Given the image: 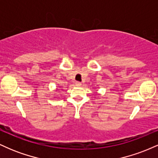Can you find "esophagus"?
<instances>
[{
  "label": "esophagus",
  "instance_id": "obj_1",
  "mask_svg": "<svg viewBox=\"0 0 158 158\" xmlns=\"http://www.w3.org/2000/svg\"><path fill=\"white\" fill-rule=\"evenodd\" d=\"M76 85H77V86H81V83L79 82V81H77V82H76Z\"/></svg>",
  "mask_w": 158,
  "mask_h": 158
}]
</instances>
